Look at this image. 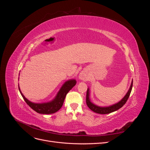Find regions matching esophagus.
Instances as JSON below:
<instances>
[{
	"label": "esophagus",
	"mask_w": 150,
	"mask_h": 150,
	"mask_svg": "<svg viewBox=\"0 0 150 150\" xmlns=\"http://www.w3.org/2000/svg\"><path fill=\"white\" fill-rule=\"evenodd\" d=\"M79 78L81 79V80H87L88 79V76L87 74H86V73L85 72L83 71L81 72L80 74H79Z\"/></svg>",
	"instance_id": "1"
}]
</instances>
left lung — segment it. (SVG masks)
I'll use <instances>...</instances> for the list:
<instances>
[{"label":"left lung","mask_w":150,"mask_h":150,"mask_svg":"<svg viewBox=\"0 0 150 150\" xmlns=\"http://www.w3.org/2000/svg\"><path fill=\"white\" fill-rule=\"evenodd\" d=\"M132 87H133V82L131 83V86L129 88V89L128 91V93H126L125 95V96L122 99V100H121L119 103H117V104H114V105H112L111 106L109 107H99L98 106L94 105L89 100V89H88L87 91V93H86V104H87V106L89 107L91 110L94 111L96 113H98V114H103V115H105V114H109V113H111L114 112L115 111H117V110H119L120 108L123 106L125 103H126L127 100H128L130 93L131 92V90H132Z\"/></svg>","instance_id":"obj_1"}]
</instances>
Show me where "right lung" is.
Segmentation results:
<instances>
[{"mask_svg": "<svg viewBox=\"0 0 150 150\" xmlns=\"http://www.w3.org/2000/svg\"><path fill=\"white\" fill-rule=\"evenodd\" d=\"M76 84V81L75 80H69L66 82L64 85L62 86L60 91L57 93L56 98L51 102L42 103V104H36L33 103L29 100H28L22 94L21 90L19 88V91L22 95V98L24 99L25 103L33 109V110L36 111L40 114H53V113L57 112L61 108L63 103H64V99L66 96V94L68 92L74 87Z\"/></svg>", "mask_w": 150, "mask_h": 150, "instance_id": "add662e5", "label": "right lung"}]
</instances>
